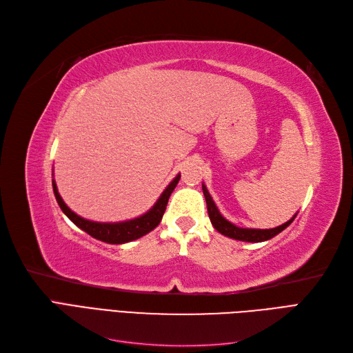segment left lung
Masks as SVG:
<instances>
[{"mask_svg": "<svg viewBox=\"0 0 353 353\" xmlns=\"http://www.w3.org/2000/svg\"><path fill=\"white\" fill-rule=\"evenodd\" d=\"M201 188H203V194H205V199H206V205H208V213H209V218H210V222L212 225L215 227L216 231H219L222 236H227L230 239H234V240H240V241H249V243H261V241H266L270 240L272 237H275L276 234H280L283 230H285L290 223L294 221L296 215L287 221L285 223H283V225L280 227H275V228H271V230H254V228H240V227H236L234 223H231L230 221H227L225 218H223L221 215V212L218 210L215 201L212 200L209 191L206 188L205 184H201Z\"/></svg>", "mask_w": 353, "mask_h": 353, "instance_id": "left-lung-1", "label": "left lung"}]
</instances>
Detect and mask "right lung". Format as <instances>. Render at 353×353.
<instances>
[{
	"mask_svg": "<svg viewBox=\"0 0 353 353\" xmlns=\"http://www.w3.org/2000/svg\"><path fill=\"white\" fill-rule=\"evenodd\" d=\"M179 178H181V175L178 174L172 179V183H170L165 188L162 196H160L159 200L154 203V206L147 213H144V215L138 216L135 219H131V221L113 222V223L112 222H94V221H88V219H83V218L78 216L77 213L72 212L68 208L66 203L63 201V199L60 197L54 179H52V190H54V196H56V200L59 203L60 209L74 223V225L79 227L85 232H88L91 237L97 239L100 241L109 243V244H123V243L132 241V240H137V239L145 236V234L153 231L159 225L160 221H162L163 213L166 210L168 200H169L170 194H172L174 188L176 187Z\"/></svg>",
	"mask_w": 353,
	"mask_h": 353,
	"instance_id": "1",
	"label": "right lung"
}]
</instances>
